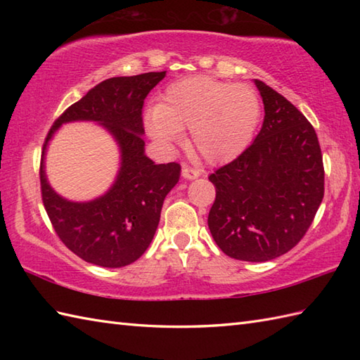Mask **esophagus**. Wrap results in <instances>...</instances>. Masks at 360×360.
<instances>
[{"instance_id": "34e87169", "label": "esophagus", "mask_w": 360, "mask_h": 360, "mask_svg": "<svg viewBox=\"0 0 360 360\" xmlns=\"http://www.w3.org/2000/svg\"><path fill=\"white\" fill-rule=\"evenodd\" d=\"M181 174H182V178L184 179H196V178H200V170H196V168H193V167H190V165H182V172H181Z\"/></svg>"}]
</instances>
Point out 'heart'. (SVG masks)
Listing matches in <instances>:
<instances>
[{"mask_svg": "<svg viewBox=\"0 0 360 360\" xmlns=\"http://www.w3.org/2000/svg\"><path fill=\"white\" fill-rule=\"evenodd\" d=\"M262 119V101L244 83L210 75H190L167 86L159 105L143 116L150 137L165 148L182 141L190 128V147L209 164H226L243 155Z\"/></svg>", "mask_w": 360, "mask_h": 360, "instance_id": "1", "label": "heart"}]
</instances>
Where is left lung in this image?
<instances>
[{"label":"left lung","mask_w":360,"mask_h":360,"mask_svg":"<svg viewBox=\"0 0 360 360\" xmlns=\"http://www.w3.org/2000/svg\"><path fill=\"white\" fill-rule=\"evenodd\" d=\"M264 105L254 143L209 179L217 198L207 224L226 255L269 262L303 238L323 200L322 151L314 128L295 106L254 80Z\"/></svg>","instance_id":"left-lung-1"}]
</instances>
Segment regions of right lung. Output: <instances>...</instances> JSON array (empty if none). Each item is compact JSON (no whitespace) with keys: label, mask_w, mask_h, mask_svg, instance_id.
Instances as JSON below:
<instances>
[{"label":"right lung","mask_w":360,"mask_h":360,"mask_svg":"<svg viewBox=\"0 0 360 360\" xmlns=\"http://www.w3.org/2000/svg\"><path fill=\"white\" fill-rule=\"evenodd\" d=\"M167 71L98 83L60 116L46 137L40 182L44 209L58 238L75 255L102 267H122L139 258L153 240L168 192L178 184L181 165L155 164L145 155L142 106ZM71 121H93L110 133L121 155L112 187L91 202L58 195L45 176V150L56 129Z\"/></svg>","instance_id":"1"}]
</instances>
